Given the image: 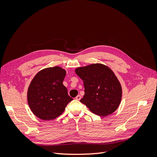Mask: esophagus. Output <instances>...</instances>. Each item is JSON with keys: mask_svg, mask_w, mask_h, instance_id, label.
Segmentation results:
<instances>
[{"mask_svg": "<svg viewBox=\"0 0 157 157\" xmlns=\"http://www.w3.org/2000/svg\"><path fill=\"white\" fill-rule=\"evenodd\" d=\"M80 99H81V96H80V95H78V96L75 98V99H77V100H80Z\"/></svg>", "mask_w": 157, "mask_h": 157, "instance_id": "1", "label": "esophagus"}]
</instances>
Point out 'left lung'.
<instances>
[{
  "label": "left lung",
  "mask_w": 157,
  "mask_h": 157,
  "mask_svg": "<svg viewBox=\"0 0 157 157\" xmlns=\"http://www.w3.org/2000/svg\"><path fill=\"white\" fill-rule=\"evenodd\" d=\"M83 80L84 95L80 101L99 116L105 117L115 112L122 98V87L113 71L101 63L76 69Z\"/></svg>",
  "instance_id": "1"
}]
</instances>
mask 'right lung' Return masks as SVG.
<instances>
[{
  "label": "right lung",
  "instance_id": "add662e5",
  "mask_svg": "<svg viewBox=\"0 0 157 157\" xmlns=\"http://www.w3.org/2000/svg\"><path fill=\"white\" fill-rule=\"evenodd\" d=\"M66 71L56 66L39 71L33 78L27 91V101L31 111L44 121L55 119L73 100L63 84Z\"/></svg>",
  "mask_w": 157,
  "mask_h": 157
}]
</instances>
